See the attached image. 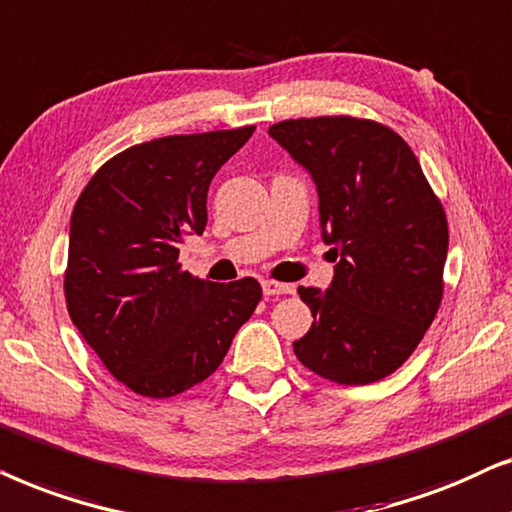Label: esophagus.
I'll list each match as a JSON object with an SVG mask.
<instances>
[{"instance_id":"34e87169","label":"esophagus","mask_w":512,"mask_h":512,"mask_svg":"<svg viewBox=\"0 0 512 512\" xmlns=\"http://www.w3.org/2000/svg\"><path fill=\"white\" fill-rule=\"evenodd\" d=\"M262 290L267 297H278V295H290L292 285L278 283V281H262Z\"/></svg>"}]
</instances>
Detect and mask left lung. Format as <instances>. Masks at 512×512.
I'll return each instance as SVG.
<instances>
[{
  "mask_svg": "<svg viewBox=\"0 0 512 512\" xmlns=\"http://www.w3.org/2000/svg\"><path fill=\"white\" fill-rule=\"evenodd\" d=\"M269 135L318 187L335 278L299 288L311 330L292 344L318 377L363 386L412 356L440 309L449 229L419 159L393 128L358 117L278 121Z\"/></svg>",
  "mask_w": 512,
  "mask_h": 512,
  "instance_id": "8db88e82",
  "label": "left lung"
}]
</instances>
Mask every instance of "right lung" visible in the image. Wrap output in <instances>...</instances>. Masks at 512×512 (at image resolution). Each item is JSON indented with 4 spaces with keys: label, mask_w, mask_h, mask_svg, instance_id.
Wrapping results in <instances>:
<instances>
[{
    "label": "right lung",
    "mask_w": 512,
    "mask_h": 512,
    "mask_svg": "<svg viewBox=\"0 0 512 512\" xmlns=\"http://www.w3.org/2000/svg\"><path fill=\"white\" fill-rule=\"evenodd\" d=\"M255 126L166 135L102 163L74 203L65 269L72 323L114 379L173 398L208 379L262 299L255 278L213 283L177 262L206 229L217 170Z\"/></svg>",
    "instance_id": "right-lung-1"
}]
</instances>
